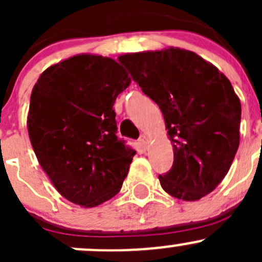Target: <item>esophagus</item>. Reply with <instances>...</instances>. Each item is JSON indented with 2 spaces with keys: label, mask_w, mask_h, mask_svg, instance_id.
Listing matches in <instances>:
<instances>
[{
  "label": "esophagus",
  "mask_w": 262,
  "mask_h": 262,
  "mask_svg": "<svg viewBox=\"0 0 262 262\" xmlns=\"http://www.w3.org/2000/svg\"><path fill=\"white\" fill-rule=\"evenodd\" d=\"M139 142H141L144 147H147L148 143H149V138H148L147 136H144V134H142L141 138H139Z\"/></svg>",
  "instance_id": "obj_1"
}]
</instances>
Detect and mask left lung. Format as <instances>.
<instances>
[{
  "label": "left lung",
  "mask_w": 262,
  "mask_h": 262,
  "mask_svg": "<svg viewBox=\"0 0 262 262\" xmlns=\"http://www.w3.org/2000/svg\"><path fill=\"white\" fill-rule=\"evenodd\" d=\"M119 60L165 119L173 165L158 176L162 189L186 202L212 192L239 146L241 102L231 82L196 53L173 47L126 53Z\"/></svg>",
  "instance_id": "1"
}]
</instances>
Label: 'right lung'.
Wrapping results in <instances>:
<instances>
[{"label": "right lung", "instance_id": "right-lung-1", "mask_svg": "<svg viewBox=\"0 0 262 262\" xmlns=\"http://www.w3.org/2000/svg\"><path fill=\"white\" fill-rule=\"evenodd\" d=\"M130 84L109 57L77 54L50 66L31 91L28 132L39 165L63 198L94 208L121 189L136 150L116 137L114 102Z\"/></svg>", "mask_w": 262, "mask_h": 262}]
</instances>
